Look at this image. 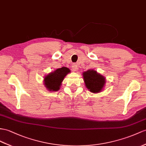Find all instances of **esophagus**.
<instances>
[{
	"instance_id": "34e87169",
	"label": "esophagus",
	"mask_w": 146,
	"mask_h": 146,
	"mask_svg": "<svg viewBox=\"0 0 146 146\" xmlns=\"http://www.w3.org/2000/svg\"><path fill=\"white\" fill-rule=\"evenodd\" d=\"M72 71H76V70H77V69H78L77 65L76 64H73L72 66Z\"/></svg>"
}]
</instances>
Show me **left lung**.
Returning a JSON list of instances; mask_svg holds the SVG:
<instances>
[{
  "label": "left lung",
  "mask_w": 146,
  "mask_h": 146,
  "mask_svg": "<svg viewBox=\"0 0 146 146\" xmlns=\"http://www.w3.org/2000/svg\"><path fill=\"white\" fill-rule=\"evenodd\" d=\"M85 87L92 93L97 94L104 89L106 78L94 69H89L82 73Z\"/></svg>",
  "instance_id": "left-lung-1"
}]
</instances>
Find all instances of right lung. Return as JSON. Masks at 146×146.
Wrapping results in <instances>:
<instances>
[{"label":"right lung","mask_w":146,"mask_h":146,"mask_svg":"<svg viewBox=\"0 0 146 146\" xmlns=\"http://www.w3.org/2000/svg\"><path fill=\"white\" fill-rule=\"evenodd\" d=\"M70 72L69 68L62 67L49 73L44 78V85L46 89L50 92L58 91L64 77Z\"/></svg>","instance_id":"1"}]
</instances>
